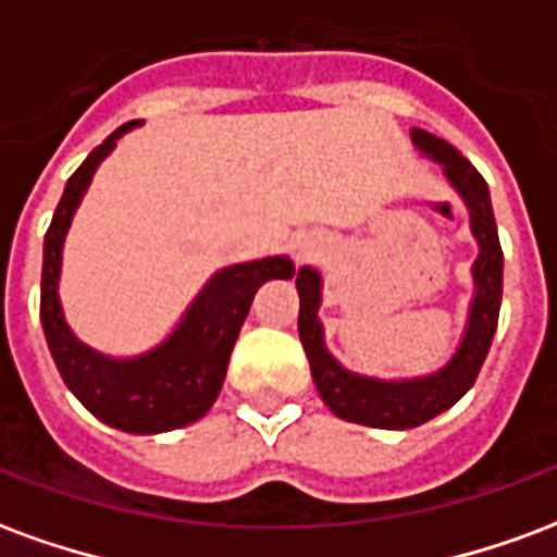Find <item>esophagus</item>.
<instances>
[{
  "label": "esophagus",
  "instance_id": "34e87169",
  "mask_svg": "<svg viewBox=\"0 0 557 557\" xmlns=\"http://www.w3.org/2000/svg\"><path fill=\"white\" fill-rule=\"evenodd\" d=\"M301 256H304V253H301Z\"/></svg>",
  "mask_w": 557,
  "mask_h": 557
}]
</instances>
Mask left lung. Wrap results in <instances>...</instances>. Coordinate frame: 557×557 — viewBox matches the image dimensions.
<instances>
[{"label": "left lung", "instance_id": "1", "mask_svg": "<svg viewBox=\"0 0 557 557\" xmlns=\"http://www.w3.org/2000/svg\"><path fill=\"white\" fill-rule=\"evenodd\" d=\"M411 146L423 158L442 166L444 182L450 184L468 211V226L478 242V259L471 265V301H468L466 327L456 343L454 355L432 373L409 375V379H379V375L355 373L331 355L325 343V325L319 319L322 307V274L315 268H298V334L310 361L315 391L337 418L349 423H363L375 430H414L426 420L438 418L442 411L456 406L474 385L480 367L498 327L502 310L504 256L498 244V226L492 214L490 187L471 163L450 143L435 137L430 131L411 127Z\"/></svg>", "mask_w": 557, "mask_h": 557}]
</instances>
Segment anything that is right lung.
I'll use <instances>...</instances> for the list:
<instances>
[{"label": "right lung", "mask_w": 557, "mask_h": 557, "mask_svg": "<svg viewBox=\"0 0 557 557\" xmlns=\"http://www.w3.org/2000/svg\"><path fill=\"white\" fill-rule=\"evenodd\" d=\"M137 125L143 122H127L113 131L67 178L53 223L44 235L41 325L67 391L95 418L122 432L158 435L182 430L214 406L253 295L268 280L295 277V262L289 256H265L220 268L196 292L170 334L139 355H107L83 343L67 325L59 298L67 230L98 166Z\"/></svg>", "instance_id": "right-lung-1"}]
</instances>
